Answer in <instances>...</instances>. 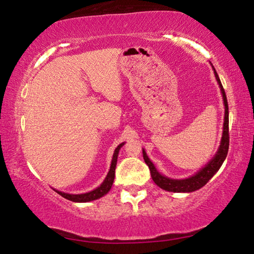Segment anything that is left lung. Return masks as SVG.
Here are the masks:
<instances>
[{
    "mask_svg": "<svg viewBox=\"0 0 254 254\" xmlns=\"http://www.w3.org/2000/svg\"><path fill=\"white\" fill-rule=\"evenodd\" d=\"M215 78H216L218 85H220V89L223 96V101H224L225 106V114H224V124H223V134L221 139V144L218 148L217 152L213 157L207 165H206L203 169H200L198 173L195 174L191 177L186 179H171L166 177V176L161 175L156 169L151 160L148 158L147 153H145L144 149L142 150L143 152V159L145 163H147L150 174H151L152 180L159 187L165 189L167 191H174V192H191L195 191L197 189L201 188L207 184L208 180L213 177V176L217 173L218 169L221 168V166L224 162L225 158L227 156V151H229V144H230V135H229V105H227V100L225 95V91L223 88L220 77H218L216 70L213 67Z\"/></svg>",
    "mask_w": 254,
    "mask_h": 254,
    "instance_id": "8db88e82",
    "label": "left lung"
}]
</instances>
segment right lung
Wrapping results in <instances>:
<instances>
[{"mask_svg": "<svg viewBox=\"0 0 254 254\" xmlns=\"http://www.w3.org/2000/svg\"><path fill=\"white\" fill-rule=\"evenodd\" d=\"M124 143H121L118 145V148L115 149V151L113 153V158H112V162H111V167H110V171L107 174L106 178L104 179V182L102 183L100 187H97L94 190L89 191V192H85V194H67V192H63L59 190H56V192H58L60 196H63L64 198H66L68 200L75 201V203H86V201H92L101 198L104 195H106L107 192L110 191V189L113 185L114 182V177H115V168H117V161H118V156H119V151L120 149Z\"/></svg>", "mask_w": 254, "mask_h": 254, "instance_id": "1", "label": "right lung"}]
</instances>
